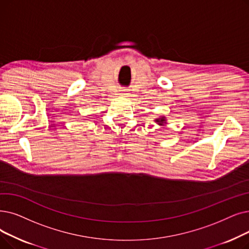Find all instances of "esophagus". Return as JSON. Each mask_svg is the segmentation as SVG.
<instances>
[{
  "label": "esophagus",
  "mask_w": 249,
  "mask_h": 249,
  "mask_svg": "<svg viewBox=\"0 0 249 249\" xmlns=\"http://www.w3.org/2000/svg\"><path fill=\"white\" fill-rule=\"evenodd\" d=\"M121 94H122V95H126L127 93H121Z\"/></svg>",
  "instance_id": "esophagus-1"
}]
</instances>
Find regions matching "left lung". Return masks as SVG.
I'll list each match as a JSON object with an SVG mask.
<instances>
[{"label":"left lung","mask_w":249,"mask_h":249,"mask_svg":"<svg viewBox=\"0 0 249 249\" xmlns=\"http://www.w3.org/2000/svg\"><path fill=\"white\" fill-rule=\"evenodd\" d=\"M160 125H161V123H164V121H165V118H160V119H157L156 120Z\"/></svg>","instance_id":"left-lung-1"}]
</instances>
